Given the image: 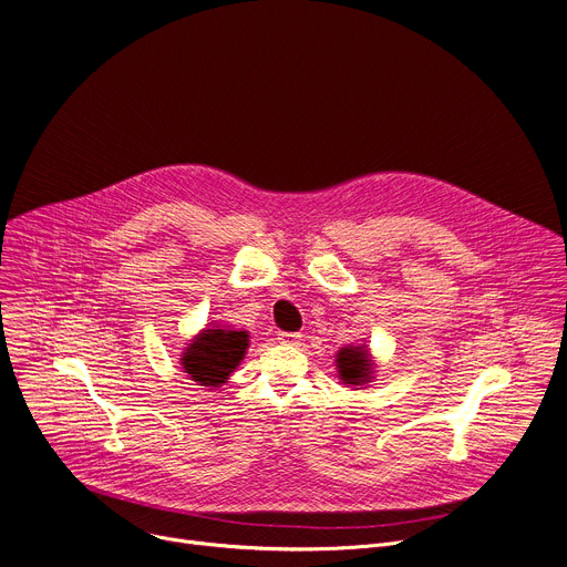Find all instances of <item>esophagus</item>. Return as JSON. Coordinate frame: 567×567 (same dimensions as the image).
<instances>
[{"label": "esophagus", "mask_w": 567, "mask_h": 567, "mask_svg": "<svg viewBox=\"0 0 567 567\" xmlns=\"http://www.w3.org/2000/svg\"><path fill=\"white\" fill-rule=\"evenodd\" d=\"M278 341L285 346H298L300 343V334L298 332H280Z\"/></svg>", "instance_id": "esophagus-1"}]
</instances>
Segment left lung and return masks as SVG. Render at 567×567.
<instances>
[{
	"label": "left lung",
	"instance_id": "obj_1",
	"mask_svg": "<svg viewBox=\"0 0 567 567\" xmlns=\"http://www.w3.org/2000/svg\"><path fill=\"white\" fill-rule=\"evenodd\" d=\"M375 364L367 346H346L337 352V371L343 384L362 386L373 380Z\"/></svg>",
	"mask_w": 567,
	"mask_h": 567
}]
</instances>
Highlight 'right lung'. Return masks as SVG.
Returning <instances> with one entry per match:
<instances>
[{
	"instance_id": "obj_1",
	"label": "right lung",
	"mask_w": 567,
	"mask_h": 567,
	"mask_svg": "<svg viewBox=\"0 0 567 567\" xmlns=\"http://www.w3.org/2000/svg\"><path fill=\"white\" fill-rule=\"evenodd\" d=\"M248 348V332L213 326L200 330L185 348L181 357L183 373L200 386H221Z\"/></svg>"
}]
</instances>
